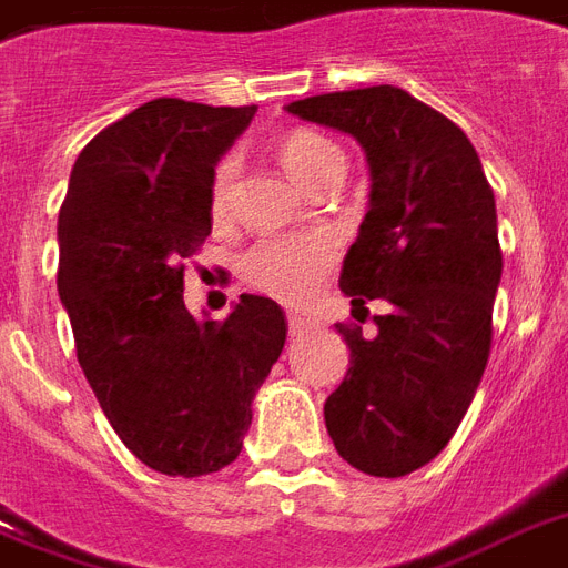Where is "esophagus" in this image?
<instances>
[{
  "instance_id": "esophagus-1",
  "label": "esophagus",
  "mask_w": 568,
  "mask_h": 568,
  "mask_svg": "<svg viewBox=\"0 0 568 568\" xmlns=\"http://www.w3.org/2000/svg\"><path fill=\"white\" fill-rule=\"evenodd\" d=\"M312 329H318V321L315 318H306V315H297V312L288 315V333L292 336H306Z\"/></svg>"
}]
</instances>
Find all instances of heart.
Returning <instances> with one entry per match:
<instances>
[{"instance_id": "obj_1", "label": "heart", "mask_w": 568, "mask_h": 568, "mask_svg": "<svg viewBox=\"0 0 568 568\" xmlns=\"http://www.w3.org/2000/svg\"><path fill=\"white\" fill-rule=\"evenodd\" d=\"M276 159L285 171L292 173L294 182L303 189H315L329 173L345 171V155L327 135L312 129H294L276 146ZM239 162L226 155L214 164L212 185H209V205L212 214L221 221L230 212L232 182H235ZM336 258V241L329 235H312V239H271L258 241L256 247L247 250L241 262V271L250 285L258 292L271 294L283 303L310 301L318 288L321 276Z\"/></svg>"}]
</instances>
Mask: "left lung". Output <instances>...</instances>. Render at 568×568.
Returning <instances> with one entry per match:
<instances>
[{
    "label": "left lung",
    "mask_w": 568,
    "mask_h": 568,
    "mask_svg": "<svg viewBox=\"0 0 568 568\" xmlns=\"http://www.w3.org/2000/svg\"><path fill=\"white\" fill-rule=\"evenodd\" d=\"M345 132L372 171L368 212L338 288L354 310L386 301L377 336L338 327L351 368L324 404L342 459L374 477L427 466L457 433L493 345L501 283L495 194L466 132L392 84L288 102Z\"/></svg>",
    "instance_id": "obj_1"
}]
</instances>
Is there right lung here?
I'll return each instance as SVG.
<instances>
[{
	"mask_svg": "<svg viewBox=\"0 0 568 568\" xmlns=\"http://www.w3.org/2000/svg\"><path fill=\"white\" fill-rule=\"evenodd\" d=\"M253 114L144 102L79 153L58 214V297L79 365L123 445L171 477L239 457L288 333L271 297L241 294L226 321H196L182 301V262L212 232L214 164Z\"/></svg>",
	"mask_w": 568,
	"mask_h": 568,
	"instance_id": "right-lung-1",
	"label": "right lung"
}]
</instances>
